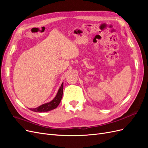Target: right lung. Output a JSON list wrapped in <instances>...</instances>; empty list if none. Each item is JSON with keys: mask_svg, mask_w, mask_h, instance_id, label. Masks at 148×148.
<instances>
[{"mask_svg": "<svg viewBox=\"0 0 148 148\" xmlns=\"http://www.w3.org/2000/svg\"><path fill=\"white\" fill-rule=\"evenodd\" d=\"M63 88L64 84L62 83L59 91H58L56 96L52 101L46 103V104H44L35 109H30V110L34 112H48L49 110L56 109L59 106L61 101L62 95H63Z\"/></svg>", "mask_w": 148, "mask_h": 148, "instance_id": "add662e5", "label": "right lung"}]
</instances>
